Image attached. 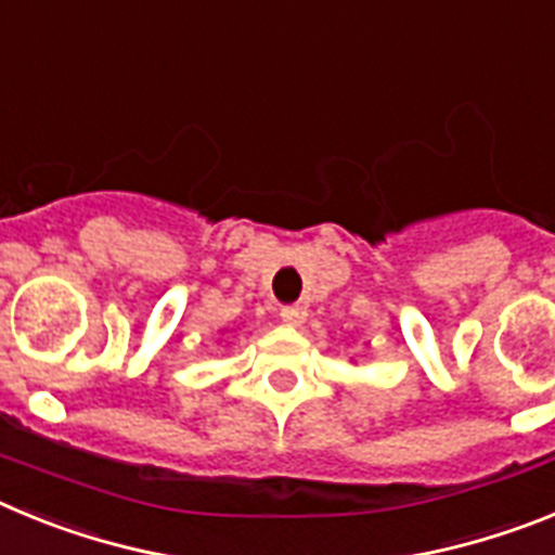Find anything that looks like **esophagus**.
<instances>
[{"label": "esophagus", "instance_id": "obj_1", "mask_svg": "<svg viewBox=\"0 0 555 555\" xmlns=\"http://www.w3.org/2000/svg\"><path fill=\"white\" fill-rule=\"evenodd\" d=\"M281 320H283V325H288V327L306 325L308 308H302V306H286V308H281Z\"/></svg>", "mask_w": 555, "mask_h": 555}]
</instances>
